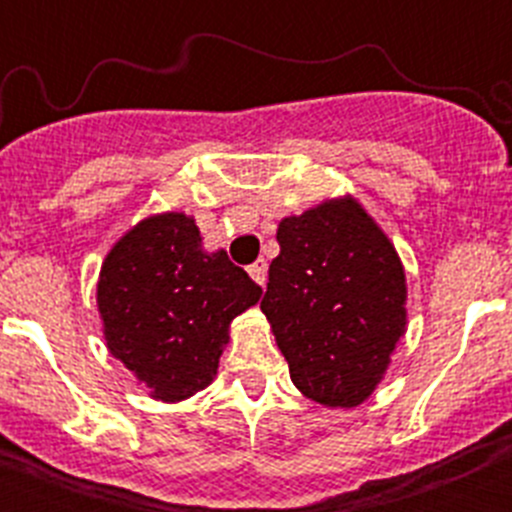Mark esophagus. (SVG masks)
<instances>
[{"instance_id":"obj_1","label":"esophagus","mask_w":512,"mask_h":512,"mask_svg":"<svg viewBox=\"0 0 512 512\" xmlns=\"http://www.w3.org/2000/svg\"><path fill=\"white\" fill-rule=\"evenodd\" d=\"M247 272H250V277L257 282V285H265L267 282V262L265 260H257L255 265L247 267Z\"/></svg>"}]
</instances>
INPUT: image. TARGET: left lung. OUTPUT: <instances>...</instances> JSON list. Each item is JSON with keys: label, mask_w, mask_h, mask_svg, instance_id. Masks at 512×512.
I'll return each mask as SVG.
<instances>
[{"label": "left lung", "mask_w": 512, "mask_h": 512, "mask_svg": "<svg viewBox=\"0 0 512 512\" xmlns=\"http://www.w3.org/2000/svg\"><path fill=\"white\" fill-rule=\"evenodd\" d=\"M260 309L294 386L332 409L369 399L406 327V277L389 237L354 198L277 227Z\"/></svg>", "instance_id": "8db88e82"}]
</instances>
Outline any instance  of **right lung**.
<instances>
[{"label": "right lung", "mask_w": 512, "mask_h": 512, "mask_svg": "<svg viewBox=\"0 0 512 512\" xmlns=\"http://www.w3.org/2000/svg\"><path fill=\"white\" fill-rule=\"evenodd\" d=\"M200 242L193 218L153 215L113 245L98 277L108 349L160 401L215 379L230 322L262 294L225 250L208 255Z\"/></svg>", "instance_id": "add662e5"}]
</instances>
